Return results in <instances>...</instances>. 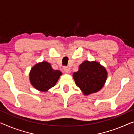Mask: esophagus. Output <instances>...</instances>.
Instances as JSON below:
<instances>
[{
    "mask_svg": "<svg viewBox=\"0 0 134 134\" xmlns=\"http://www.w3.org/2000/svg\"><path fill=\"white\" fill-rule=\"evenodd\" d=\"M64 70L65 73H70L71 71L69 67H64Z\"/></svg>",
    "mask_w": 134,
    "mask_h": 134,
    "instance_id": "1",
    "label": "esophagus"
}]
</instances>
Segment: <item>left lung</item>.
Here are the masks:
<instances>
[{"label": "left lung", "mask_w": 134, "mask_h": 134, "mask_svg": "<svg viewBox=\"0 0 134 134\" xmlns=\"http://www.w3.org/2000/svg\"><path fill=\"white\" fill-rule=\"evenodd\" d=\"M108 72L98 62L85 61L79 66L78 71L73 73L76 85L85 96L98 92L105 84Z\"/></svg>", "instance_id": "1"}]
</instances>
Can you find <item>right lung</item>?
Returning a JSON list of instances; mask_svg holds the SVG:
<instances>
[{
	"instance_id": "right-lung-1",
	"label": "right lung",
	"mask_w": 134,
	"mask_h": 134,
	"mask_svg": "<svg viewBox=\"0 0 134 134\" xmlns=\"http://www.w3.org/2000/svg\"><path fill=\"white\" fill-rule=\"evenodd\" d=\"M62 74L59 70L53 69L51 64L46 61L38 63L29 72L30 82L37 90L47 92L55 86Z\"/></svg>"
}]
</instances>
